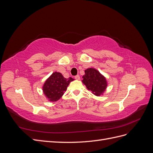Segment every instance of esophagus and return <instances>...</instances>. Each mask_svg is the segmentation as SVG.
<instances>
[{"label":"esophagus","mask_w":153,"mask_h":153,"mask_svg":"<svg viewBox=\"0 0 153 153\" xmlns=\"http://www.w3.org/2000/svg\"><path fill=\"white\" fill-rule=\"evenodd\" d=\"M75 78L76 80H79L80 79V76L79 75H76L75 76Z\"/></svg>","instance_id":"34e87169"}]
</instances>
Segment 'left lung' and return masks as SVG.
Instances as JSON below:
<instances>
[{
  "mask_svg": "<svg viewBox=\"0 0 153 153\" xmlns=\"http://www.w3.org/2000/svg\"><path fill=\"white\" fill-rule=\"evenodd\" d=\"M82 82L88 90L94 95L99 96L102 94L107 87V82L104 76L94 68H88L83 76Z\"/></svg>",
  "mask_w": 153,
  "mask_h": 153,
  "instance_id": "8db88e82",
  "label": "left lung"
}]
</instances>
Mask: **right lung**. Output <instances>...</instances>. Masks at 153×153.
Here are the masks:
<instances>
[{
  "instance_id": "1",
  "label": "right lung",
  "mask_w": 153,
  "mask_h": 153,
  "mask_svg": "<svg viewBox=\"0 0 153 153\" xmlns=\"http://www.w3.org/2000/svg\"><path fill=\"white\" fill-rule=\"evenodd\" d=\"M73 78H64L61 73L54 72L46 80L43 91L46 97L50 101H56L61 98L67 87Z\"/></svg>"
}]
</instances>
